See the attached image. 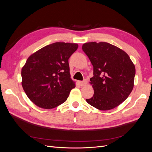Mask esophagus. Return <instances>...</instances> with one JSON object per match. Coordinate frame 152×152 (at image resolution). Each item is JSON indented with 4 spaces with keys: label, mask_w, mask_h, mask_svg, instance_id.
<instances>
[{
    "label": "esophagus",
    "mask_w": 152,
    "mask_h": 152,
    "mask_svg": "<svg viewBox=\"0 0 152 152\" xmlns=\"http://www.w3.org/2000/svg\"><path fill=\"white\" fill-rule=\"evenodd\" d=\"M78 83L79 84L80 86H85L86 84H87V81L86 80H84V81H79V82H78Z\"/></svg>",
    "instance_id": "esophagus-1"
}]
</instances>
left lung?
<instances>
[{
  "label": "left lung",
  "mask_w": 152,
  "mask_h": 152,
  "mask_svg": "<svg viewBox=\"0 0 152 152\" xmlns=\"http://www.w3.org/2000/svg\"><path fill=\"white\" fill-rule=\"evenodd\" d=\"M82 48L93 66L94 95L86 102L100 110L117 107L132 91L134 65L125 51L107 42H87Z\"/></svg>",
  "instance_id": "obj_1"
}]
</instances>
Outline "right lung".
Here are the masks:
<instances>
[{
	"label": "right lung",
	"mask_w": 152,
	"mask_h": 152,
	"mask_svg": "<svg viewBox=\"0 0 152 152\" xmlns=\"http://www.w3.org/2000/svg\"><path fill=\"white\" fill-rule=\"evenodd\" d=\"M77 44L55 42L27 59L21 70L22 87L37 107L51 109L63 103L75 87L70 78L68 59Z\"/></svg>",
	"instance_id": "obj_1"
}]
</instances>
